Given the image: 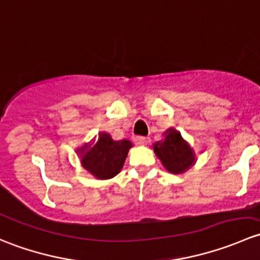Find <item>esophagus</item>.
<instances>
[{
  "instance_id": "1",
  "label": "esophagus",
  "mask_w": 260,
  "mask_h": 260,
  "mask_svg": "<svg viewBox=\"0 0 260 260\" xmlns=\"http://www.w3.org/2000/svg\"><path fill=\"white\" fill-rule=\"evenodd\" d=\"M135 141H136V143H137V145L146 146V145H148L149 138L148 137H143V136H137V137L135 138Z\"/></svg>"
}]
</instances>
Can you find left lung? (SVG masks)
<instances>
[{
	"mask_svg": "<svg viewBox=\"0 0 260 260\" xmlns=\"http://www.w3.org/2000/svg\"><path fill=\"white\" fill-rule=\"evenodd\" d=\"M153 151L171 174H183L196 162L195 152L175 128L165 132V140L154 143Z\"/></svg>",
	"mask_w": 260,
	"mask_h": 260,
	"instance_id": "left-lung-1",
	"label": "left lung"
}]
</instances>
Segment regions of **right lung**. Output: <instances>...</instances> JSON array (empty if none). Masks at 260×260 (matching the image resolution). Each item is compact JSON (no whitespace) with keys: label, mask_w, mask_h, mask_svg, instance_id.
I'll use <instances>...</instances> for the list:
<instances>
[{"label":"right lung","mask_w":260,"mask_h":260,"mask_svg":"<svg viewBox=\"0 0 260 260\" xmlns=\"http://www.w3.org/2000/svg\"><path fill=\"white\" fill-rule=\"evenodd\" d=\"M132 146L131 141H114L109 133L101 132L93 146L85 143L77 152L86 171L99 180H108L119 174Z\"/></svg>","instance_id":"1"}]
</instances>
